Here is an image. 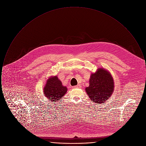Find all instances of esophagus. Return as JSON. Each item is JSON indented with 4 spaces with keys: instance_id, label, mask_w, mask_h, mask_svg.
Segmentation results:
<instances>
[{
    "instance_id": "obj_1",
    "label": "esophagus",
    "mask_w": 146,
    "mask_h": 146,
    "mask_svg": "<svg viewBox=\"0 0 146 146\" xmlns=\"http://www.w3.org/2000/svg\"><path fill=\"white\" fill-rule=\"evenodd\" d=\"M81 88H82V86H81L80 84H78V85H77L76 86H74V88H78V89H80Z\"/></svg>"
}]
</instances>
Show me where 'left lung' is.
Returning <instances> with one entry per match:
<instances>
[{"instance_id": "obj_1", "label": "left lung", "mask_w": 146, "mask_h": 146, "mask_svg": "<svg viewBox=\"0 0 146 146\" xmlns=\"http://www.w3.org/2000/svg\"><path fill=\"white\" fill-rule=\"evenodd\" d=\"M114 90V82L111 73L104 68H98L91 74L89 86L85 91L91 101L104 104L111 96Z\"/></svg>"}]
</instances>
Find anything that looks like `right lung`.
<instances>
[{
    "label": "right lung",
    "mask_w": 146,
    "mask_h": 146,
    "mask_svg": "<svg viewBox=\"0 0 146 146\" xmlns=\"http://www.w3.org/2000/svg\"><path fill=\"white\" fill-rule=\"evenodd\" d=\"M43 91L45 96L49 101L57 102L66 94L67 88L63 85L57 76H52L46 80Z\"/></svg>",
    "instance_id": "obj_1"
}]
</instances>
